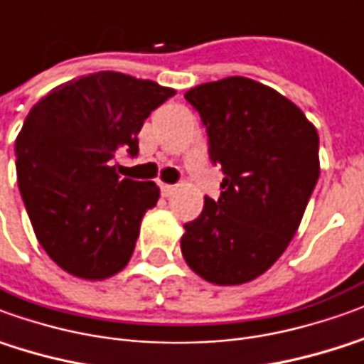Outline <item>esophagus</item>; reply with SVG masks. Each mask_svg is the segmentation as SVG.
I'll return each mask as SVG.
<instances>
[{
    "instance_id": "34e87169",
    "label": "esophagus",
    "mask_w": 364,
    "mask_h": 364,
    "mask_svg": "<svg viewBox=\"0 0 364 364\" xmlns=\"http://www.w3.org/2000/svg\"><path fill=\"white\" fill-rule=\"evenodd\" d=\"M176 190L174 184H160V192H162V196H172V192Z\"/></svg>"
}]
</instances>
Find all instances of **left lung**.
<instances>
[{
  "instance_id": "8db88e82",
  "label": "left lung",
  "mask_w": 364,
  "mask_h": 364,
  "mask_svg": "<svg viewBox=\"0 0 364 364\" xmlns=\"http://www.w3.org/2000/svg\"><path fill=\"white\" fill-rule=\"evenodd\" d=\"M184 99L224 180L220 198H204L202 214L184 224L182 255L210 283L252 282L301 224L319 180V134L289 99L245 77L198 85Z\"/></svg>"
}]
</instances>
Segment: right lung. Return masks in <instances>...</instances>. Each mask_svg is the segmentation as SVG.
I'll list each match as a JSON object with an SVG mask.
<instances>
[{
    "mask_svg": "<svg viewBox=\"0 0 364 364\" xmlns=\"http://www.w3.org/2000/svg\"><path fill=\"white\" fill-rule=\"evenodd\" d=\"M174 92L101 71L53 89L27 114L15 140L17 184L39 244L65 272L107 279L129 263L160 190L119 176L114 156L139 154L144 120Z\"/></svg>",
    "mask_w": 364,
    "mask_h": 364,
    "instance_id": "add662e5",
    "label": "right lung"
}]
</instances>
